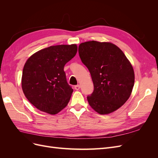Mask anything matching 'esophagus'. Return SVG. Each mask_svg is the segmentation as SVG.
<instances>
[{"label":"esophagus","mask_w":158,"mask_h":158,"mask_svg":"<svg viewBox=\"0 0 158 158\" xmlns=\"http://www.w3.org/2000/svg\"><path fill=\"white\" fill-rule=\"evenodd\" d=\"M80 85H75V86H74V89L76 90H78V89H80Z\"/></svg>","instance_id":"34e87169"}]
</instances>
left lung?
I'll return each instance as SVG.
<instances>
[{
  "instance_id": "obj_1",
  "label": "left lung",
  "mask_w": 158,
  "mask_h": 158,
  "mask_svg": "<svg viewBox=\"0 0 158 158\" xmlns=\"http://www.w3.org/2000/svg\"><path fill=\"white\" fill-rule=\"evenodd\" d=\"M78 52L94 84V92L87 97L89 106L101 114L120 108L135 84L132 66L124 52L111 43L96 41L82 43Z\"/></svg>"
}]
</instances>
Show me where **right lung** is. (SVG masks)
<instances>
[{
  "instance_id": "1",
  "label": "right lung",
  "mask_w": 158,
  "mask_h": 158,
  "mask_svg": "<svg viewBox=\"0 0 158 158\" xmlns=\"http://www.w3.org/2000/svg\"><path fill=\"white\" fill-rule=\"evenodd\" d=\"M76 44L47 47L26 61L22 88L25 96L41 111L55 114L70 101L73 89L66 81L64 66L76 55Z\"/></svg>"
}]
</instances>
